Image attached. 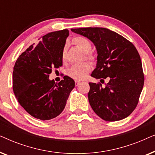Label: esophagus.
Listing matches in <instances>:
<instances>
[{"label": "esophagus", "mask_w": 155, "mask_h": 155, "mask_svg": "<svg viewBox=\"0 0 155 155\" xmlns=\"http://www.w3.org/2000/svg\"><path fill=\"white\" fill-rule=\"evenodd\" d=\"M75 86H78L80 83H81V82L78 81V80H75Z\"/></svg>", "instance_id": "34e87169"}]
</instances>
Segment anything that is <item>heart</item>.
<instances>
[{
	"instance_id": "heart-1",
	"label": "heart",
	"mask_w": 155,
	"mask_h": 155,
	"mask_svg": "<svg viewBox=\"0 0 155 155\" xmlns=\"http://www.w3.org/2000/svg\"><path fill=\"white\" fill-rule=\"evenodd\" d=\"M72 42L84 53V57L87 60L90 61L91 62H94L96 60L95 56L92 53L90 52L91 48H92V44L87 38L77 36V37H74L72 39ZM65 54H66V48L65 46L63 48L62 55H61L63 60H64ZM90 70L91 65L89 63L86 62L82 63V64L73 65L68 71V75L73 79L81 80L84 79L87 76Z\"/></svg>"
}]
</instances>
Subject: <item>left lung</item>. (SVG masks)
Returning <instances> with one entry per match:
<instances>
[{
	"label": "left lung",
	"mask_w": 155,
	"mask_h": 155,
	"mask_svg": "<svg viewBox=\"0 0 155 155\" xmlns=\"http://www.w3.org/2000/svg\"><path fill=\"white\" fill-rule=\"evenodd\" d=\"M93 42L97 51V66L91 76L109 78L103 87L90 82V104L97 115L107 121L128 117L138 103L144 85L140 56L135 46L118 33L103 27L71 29Z\"/></svg>",
	"instance_id": "obj_1"
}]
</instances>
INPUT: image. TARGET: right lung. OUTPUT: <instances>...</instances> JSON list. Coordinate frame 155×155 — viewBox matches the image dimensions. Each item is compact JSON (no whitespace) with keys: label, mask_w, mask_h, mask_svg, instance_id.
<instances>
[{"label":"right lung","mask_w":155,"mask_h":155,"mask_svg":"<svg viewBox=\"0 0 155 155\" xmlns=\"http://www.w3.org/2000/svg\"><path fill=\"white\" fill-rule=\"evenodd\" d=\"M69 35L68 29L42 37L19 56L12 73V88L20 104L31 116L45 120L63 111L75 82L68 76L56 83L49 80L52 69L62 66V51Z\"/></svg>","instance_id":"1"}]
</instances>
